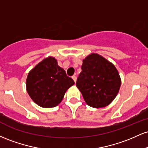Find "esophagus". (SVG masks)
<instances>
[{
	"mask_svg": "<svg viewBox=\"0 0 148 148\" xmlns=\"http://www.w3.org/2000/svg\"><path fill=\"white\" fill-rule=\"evenodd\" d=\"M72 79H73V80H74V83H76V79H77V78H76V76H72Z\"/></svg>",
	"mask_w": 148,
	"mask_h": 148,
	"instance_id": "esophagus-1",
	"label": "esophagus"
}]
</instances>
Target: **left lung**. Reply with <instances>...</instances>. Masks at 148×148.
I'll list each match as a JSON object with an SVG mask.
<instances>
[{
	"label": "left lung",
	"instance_id": "left-lung-1",
	"mask_svg": "<svg viewBox=\"0 0 148 148\" xmlns=\"http://www.w3.org/2000/svg\"><path fill=\"white\" fill-rule=\"evenodd\" d=\"M76 87L88 106L103 108L109 105L118 95L121 79L112 62L97 53L83 60Z\"/></svg>",
	"mask_w": 148,
	"mask_h": 148
}]
</instances>
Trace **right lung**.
Here are the masks:
<instances>
[{"instance_id": "1", "label": "right lung", "mask_w": 148, "mask_h": 148, "mask_svg": "<svg viewBox=\"0 0 148 148\" xmlns=\"http://www.w3.org/2000/svg\"><path fill=\"white\" fill-rule=\"evenodd\" d=\"M74 84L72 78L58 64L54 57L49 56L32 69L26 79V90L33 101L43 108L58 106L66 91Z\"/></svg>"}]
</instances>
